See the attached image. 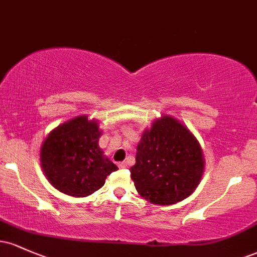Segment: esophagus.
<instances>
[{"instance_id": "34e87169", "label": "esophagus", "mask_w": 257, "mask_h": 257, "mask_svg": "<svg viewBox=\"0 0 257 257\" xmlns=\"http://www.w3.org/2000/svg\"><path fill=\"white\" fill-rule=\"evenodd\" d=\"M119 168H122V169H125L126 167H128V163L126 162H120V163L118 164Z\"/></svg>"}]
</instances>
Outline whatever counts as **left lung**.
Segmentation results:
<instances>
[{
    "label": "left lung",
    "mask_w": 257,
    "mask_h": 257,
    "mask_svg": "<svg viewBox=\"0 0 257 257\" xmlns=\"http://www.w3.org/2000/svg\"><path fill=\"white\" fill-rule=\"evenodd\" d=\"M131 176L143 198L170 205L191 196L204 173L202 147L188 128L162 116L143 133Z\"/></svg>",
    "instance_id": "8db88e82"
}]
</instances>
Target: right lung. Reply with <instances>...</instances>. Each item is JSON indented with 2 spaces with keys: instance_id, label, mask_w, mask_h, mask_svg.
Instances as JSON below:
<instances>
[{
  "instance_id": "add662e5",
  "label": "right lung",
  "mask_w": 257,
  "mask_h": 257,
  "mask_svg": "<svg viewBox=\"0 0 257 257\" xmlns=\"http://www.w3.org/2000/svg\"><path fill=\"white\" fill-rule=\"evenodd\" d=\"M98 120L75 117L49 133L41 147V166L53 187L72 197H87L101 188L118 168L99 147Z\"/></svg>"
}]
</instances>
